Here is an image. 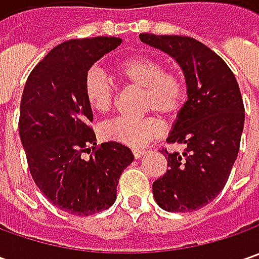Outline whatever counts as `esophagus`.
Segmentation results:
<instances>
[{"label": "esophagus", "mask_w": 259, "mask_h": 259, "mask_svg": "<svg viewBox=\"0 0 259 259\" xmlns=\"http://www.w3.org/2000/svg\"><path fill=\"white\" fill-rule=\"evenodd\" d=\"M144 153H145V150H140V148H134V150H133V154H134L135 158H140V157L144 154Z\"/></svg>", "instance_id": "obj_1"}]
</instances>
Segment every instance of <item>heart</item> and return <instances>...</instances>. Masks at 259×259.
Here are the masks:
<instances>
[{
	"label": "heart",
	"mask_w": 259,
	"mask_h": 259,
	"mask_svg": "<svg viewBox=\"0 0 259 259\" xmlns=\"http://www.w3.org/2000/svg\"><path fill=\"white\" fill-rule=\"evenodd\" d=\"M116 73L130 85L143 88L141 109L165 116L177 115L187 101V85L176 69H167L161 59L150 55H134L115 63ZM86 104L98 114H108L115 101L112 82L99 69H89L83 77ZM163 133V122L157 115L140 118L121 116L102 126L106 140L130 147H143Z\"/></svg>",
	"instance_id": "b5f03b06"
}]
</instances>
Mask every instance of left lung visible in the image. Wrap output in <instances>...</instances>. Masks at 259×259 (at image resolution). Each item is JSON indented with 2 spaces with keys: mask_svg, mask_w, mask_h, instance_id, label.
Masks as SVG:
<instances>
[{
  "mask_svg": "<svg viewBox=\"0 0 259 259\" xmlns=\"http://www.w3.org/2000/svg\"><path fill=\"white\" fill-rule=\"evenodd\" d=\"M141 41L174 57L186 75L189 99L167 144L168 170L153 183L155 202L167 212H193L222 192L239 151L245 108L235 75L221 56L186 35L143 33Z\"/></svg>",
  "mask_w": 259,
  "mask_h": 259,
  "instance_id": "left-lung-1",
  "label": "left lung"
}]
</instances>
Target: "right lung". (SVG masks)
I'll return each mask as SVG.
<instances>
[{"instance_id": "1", "label": "right lung", "mask_w": 259, "mask_h": 259, "mask_svg": "<svg viewBox=\"0 0 259 259\" xmlns=\"http://www.w3.org/2000/svg\"><path fill=\"white\" fill-rule=\"evenodd\" d=\"M121 43L104 35L65 41L25 82L18 131L28 170L49 202L70 214L89 216L112 206L119 177L134 160L121 143L96 145L94 115L83 95L86 72Z\"/></svg>"}]
</instances>
